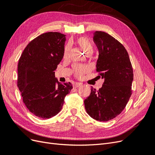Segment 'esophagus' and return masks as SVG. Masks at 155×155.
<instances>
[{
    "mask_svg": "<svg viewBox=\"0 0 155 155\" xmlns=\"http://www.w3.org/2000/svg\"><path fill=\"white\" fill-rule=\"evenodd\" d=\"M81 85H82V83H76L75 84H74L73 87L74 88H77V87H80Z\"/></svg>",
    "mask_w": 155,
    "mask_h": 155,
    "instance_id": "esophagus-1",
    "label": "esophagus"
}]
</instances>
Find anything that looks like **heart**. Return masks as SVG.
Instances as JSON below:
<instances>
[{
	"label": "heart",
	"mask_w": 155,
	"mask_h": 155,
	"mask_svg": "<svg viewBox=\"0 0 155 155\" xmlns=\"http://www.w3.org/2000/svg\"><path fill=\"white\" fill-rule=\"evenodd\" d=\"M77 43L83 50L88 55L92 54L94 51V46L91 40L86 37H80L77 39ZM70 51V45L67 44L65 46L63 52L64 58H67ZM74 74L76 78L81 79L83 78L85 74L89 72V68L85 65L76 64L74 67Z\"/></svg>",
	"instance_id": "1"
}]
</instances>
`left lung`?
I'll return each mask as SVG.
<instances>
[{
  "label": "left lung",
  "mask_w": 155,
  "mask_h": 155,
  "mask_svg": "<svg viewBox=\"0 0 155 155\" xmlns=\"http://www.w3.org/2000/svg\"><path fill=\"white\" fill-rule=\"evenodd\" d=\"M93 39L99 50L96 71L105 80L98 91L91 88L84 104L93 119L107 121L119 115L129 101L133 70L128 52L118 40L101 31L94 33Z\"/></svg>",
  "instance_id": "obj_1"
}]
</instances>
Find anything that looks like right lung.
Returning a JSON list of instances; mask_svg holds the SVG:
<instances>
[{
	"label": "right lung",
	"mask_w": 155,
	"mask_h": 155,
	"mask_svg": "<svg viewBox=\"0 0 155 155\" xmlns=\"http://www.w3.org/2000/svg\"><path fill=\"white\" fill-rule=\"evenodd\" d=\"M65 35L47 32L30 41L18 63L17 86L30 112L43 119L58 114L72 85L60 83L55 70L63 58ZM58 84L56 85V83Z\"/></svg>",
	"instance_id": "1"
}]
</instances>
